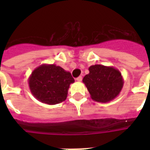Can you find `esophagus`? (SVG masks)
<instances>
[{
  "label": "esophagus",
  "mask_w": 150,
  "mask_h": 150,
  "mask_svg": "<svg viewBox=\"0 0 150 150\" xmlns=\"http://www.w3.org/2000/svg\"><path fill=\"white\" fill-rule=\"evenodd\" d=\"M82 80V76H79V77H78L77 79H76V81H77V82H81Z\"/></svg>",
  "instance_id": "esophagus-1"
}]
</instances>
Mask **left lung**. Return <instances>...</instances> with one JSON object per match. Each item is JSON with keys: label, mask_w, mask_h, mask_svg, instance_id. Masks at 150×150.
<instances>
[{"label": "left lung", "mask_w": 150, "mask_h": 150, "mask_svg": "<svg viewBox=\"0 0 150 150\" xmlns=\"http://www.w3.org/2000/svg\"><path fill=\"white\" fill-rule=\"evenodd\" d=\"M89 71L82 82L94 101L108 103L120 94L124 79L118 69L112 66L95 64L90 66Z\"/></svg>", "instance_id": "left-lung-1"}]
</instances>
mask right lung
<instances>
[{"label":"right lung","instance_id":"add662e5","mask_svg":"<svg viewBox=\"0 0 150 150\" xmlns=\"http://www.w3.org/2000/svg\"><path fill=\"white\" fill-rule=\"evenodd\" d=\"M28 82L29 89L36 100L54 105L66 100L69 86L75 80L69 71L60 66L43 64L34 69Z\"/></svg>","mask_w":150,"mask_h":150}]
</instances>
